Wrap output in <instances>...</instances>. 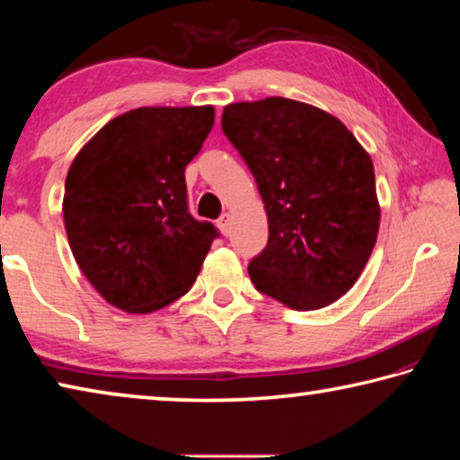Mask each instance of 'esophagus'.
<instances>
[{"label": "esophagus", "instance_id": "34e87169", "mask_svg": "<svg viewBox=\"0 0 460 460\" xmlns=\"http://www.w3.org/2000/svg\"><path fill=\"white\" fill-rule=\"evenodd\" d=\"M217 227H219V231L223 233L225 237L229 235L231 233V215L229 213H225V215H221V219L217 221Z\"/></svg>", "mask_w": 460, "mask_h": 460}]
</instances>
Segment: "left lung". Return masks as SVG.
Wrapping results in <instances>:
<instances>
[{"mask_svg":"<svg viewBox=\"0 0 460 460\" xmlns=\"http://www.w3.org/2000/svg\"><path fill=\"white\" fill-rule=\"evenodd\" d=\"M221 126L266 202L270 237L249 261L252 282L294 310L337 302L377 241L369 154L341 119L294 99L231 103Z\"/></svg>","mask_w":460,"mask_h":460,"instance_id":"1","label":"left lung"}]
</instances>
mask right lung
<instances>
[{
	"mask_svg": "<svg viewBox=\"0 0 460 460\" xmlns=\"http://www.w3.org/2000/svg\"><path fill=\"white\" fill-rule=\"evenodd\" d=\"M213 123L211 105L131 109L68 168V243L84 278L123 313L150 314L189 292L219 235L189 213L184 181Z\"/></svg>",
	"mask_w": 460,
	"mask_h": 460,
	"instance_id": "obj_1",
	"label": "right lung"
}]
</instances>
